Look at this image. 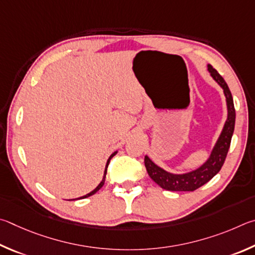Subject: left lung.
Returning a JSON list of instances; mask_svg holds the SVG:
<instances>
[{"instance_id":"8db88e82","label":"left lung","mask_w":255,"mask_h":255,"mask_svg":"<svg viewBox=\"0 0 255 255\" xmlns=\"http://www.w3.org/2000/svg\"><path fill=\"white\" fill-rule=\"evenodd\" d=\"M207 69L212 78L220 85L223 92H224L227 106V119L215 145L213 146L209 157L202 166L195 169V170L185 173L169 172L164 170L163 168L159 167L158 164H155L148 155H145L144 164L150 178L155 184H158L161 188L166 190L194 191L198 189L199 187L208 182L221 170L222 166L224 164L227 152H229L235 125V109L233 97H232L231 91L224 78L217 73L216 69H214L211 65L207 66Z\"/></svg>"}]
</instances>
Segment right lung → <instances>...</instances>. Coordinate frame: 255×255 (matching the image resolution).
I'll return each mask as SVG.
<instances>
[{
	"mask_svg": "<svg viewBox=\"0 0 255 255\" xmlns=\"http://www.w3.org/2000/svg\"><path fill=\"white\" fill-rule=\"evenodd\" d=\"M118 153V151H115V152H113L112 153L111 155H110V158L107 159V162H106V166H105V170H104V175H103V179H102V181L100 182V184H98V186L96 187L95 189L94 190H92L91 193H88V194H86V195H84V196H82V197H78V198H76V199H84V198H87V197H89V196H92V195H94L95 193H97L98 190H100L102 187H103V185H104V182H105V178H106V172H107V167H109V163H110V161H111V159L114 157V155ZM76 199H69V200H76Z\"/></svg>",
	"mask_w": 255,
	"mask_h": 255,
	"instance_id": "right-lung-1",
	"label": "right lung"
}]
</instances>
